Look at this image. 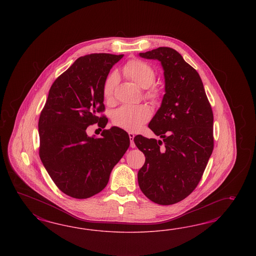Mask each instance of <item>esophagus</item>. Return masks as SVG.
<instances>
[{"mask_svg": "<svg viewBox=\"0 0 256 256\" xmlns=\"http://www.w3.org/2000/svg\"><path fill=\"white\" fill-rule=\"evenodd\" d=\"M128 136H130V148H135L136 146H135V142H134V134L132 132H128Z\"/></svg>", "mask_w": 256, "mask_h": 256, "instance_id": "esophagus-1", "label": "esophagus"}]
</instances>
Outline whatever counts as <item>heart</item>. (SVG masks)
<instances>
[{
  "label": "heart",
  "mask_w": 256,
  "mask_h": 256,
  "mask_svg": "<svg viewBox=\"0 0 256 256\" xmlns=\"http://www.w3.org/2000/svg\"><path fill=\"white\" fill-rule=\"evenodd\" d=\"M124 77L130 78L135 84L146 88L144 96L150 100L156 101L160 98L162 90L158 86H152L155 82L156 72L154 68L139 59H132L126 62L122 68ZM118 84V77L116 73H112L105 80L102 87L103 98L106 102L114 100V89ZM151 110L146 105L130 106L124 105L116 108L112 116V123L118 128L128 132H138L140 128L151 118Z\"/></svg>",
  "instance_id": "heart-1"
}]
</instances>
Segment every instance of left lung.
Returning a JSON list of instances; mask_svg holds the SVG:
<instances>
[{
  "label": "left lung",
  "mask_w": 256,
  "mask_h": 256,
  "mask_svg": "<svg viewBox=\"0 0 256 256\" xmlns=\"http://www.w3.org/2000/svg\"><path fill=\"white\" fill-rule=\"evenodd\" d=\"M140 56L162 62L166 93L148 124L162 140L134 138L146 156L138 182L149 200L174 204L194 192L208 165L214 148L213 112L200 75L176 50L160 46Z\"/></svg>",
  "instance_id": "left-lung-1"
}]
</instances>
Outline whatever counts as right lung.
Returning <instances> with one entry per match:
<instances>
[{"mask_svg":"<svg viewBox=\"0 0 256 256\" xmlns=\"http://www.w3.org/2000/svg\"><path fill=\"white\" fill-rule=\"evenodd\" d=\"M124 54H92L74 62L50 89L38 121L39 156L50 178L64 194L86 199L108 184L112 168L130 146L128 134L112 126L101 138L86 128H104L102 87L112 66Z\"/></svg>","mask_w":256,"mask_h":256,"instance_id":"1","label":"right lung"}]
</instances>
